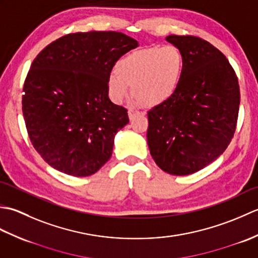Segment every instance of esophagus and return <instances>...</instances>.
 I'll return each mask as SVG.
<instances>
[{
	"label": "esophagus",
	"instance_id": "34e87169",
	"mask_svg": "<svg viewBox=\"0 0 258 258\" xmlns=\"http://www.w3.org/2000/svg\"><path fill=\"white\" fill-rule=\"evenodd\" d=\"M141 113L139 111H135V109H128V117L130 119L132 120L135 116H138V115H140Z\"/></svg>",
	"mask_w": 258,
	"mask_h": 258
}]
</instances>
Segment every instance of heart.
I'll return each instance as SVG.
<instances>
[{
	"label": "heart",
	"mask_w": 258,
	"mask_h": 258,
	"mask_svg": "<svg viewBox=\"0 0 258 258\" xmlns=\"http://www.w3.org/2000/svg\"><path fill=\"white\" fill-rule=\"evenodd\" d=\"M185 71L183 52L174 45L141 48L118 59L106 82L107 94L116 104L133 95L140 104L154 107L177 92Z\"/></svg>",
	"instance_id": "heart-1"
}]
</instances>
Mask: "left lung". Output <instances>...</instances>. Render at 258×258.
Masks as SVG:
<instances>
[{
    "label": "left lung",
    "mask_w": 258,
    "mask_h": 258,
    "mask_svg": "<svg viewBox=\"0 0 258 258\" xmlns=\"http://www.w3.org/2000/svg\"><path fill=\"white\" fill-rule=\"evenodd\" d=\"M183 52L185 71L174 96L147 113V145L164 172L184 176L220 157L236 128L237 76L225 55L196 36L169 35Z\"/></svg>",
    "instance_id": "1"
}]
</instances>
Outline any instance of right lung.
I'll return each instance as SVG.
<instances>
[{"instance_id": "right-lung-1", "label": "right lung", "mask_w": 258, "mask_h": 258, "mask_svg": "<svg viewBox=\"0 0 258 258\" xmlns=\"http://www.w3.org/2000/svg\"><path fill=\"white\" fill-rule=\"evenodd\" d=\"M138 46L119 32L73 33L35 57L22 109L32 145L48 165L84 177L111 158L115 135L128 115L109 100L106 82L115 62Z\"/></svg>"}]
</instances>
